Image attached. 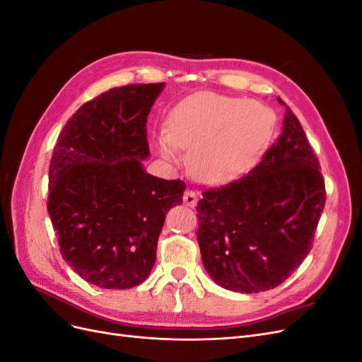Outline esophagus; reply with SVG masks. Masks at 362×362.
Segmentation results:
<instances>
[{
	"label": "esophagus",
	"mask_w": 362,
	"mask_h": 362,
	"mask_svg": "<svg viewBox=\"0 0 362 362\" xmlns=\"http://www.w3.org/2000/svg\"><path fill=\"white\" fill-rule=\"evenodd\" d=\"M196 202H198V194H196L193 190H185L184 193V204L193 208L196 205Z\"/></svg>",
	"instance_id": "esophagus-1"
}]
</instances>
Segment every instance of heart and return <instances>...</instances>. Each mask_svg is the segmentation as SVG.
<instances>
[{
	"instance_id": "b5f03b06",
	"label": "heart",
	"mask_w": 362,
	"mask_h": 362,
	"mask_svg": "<svg viewBox=\"0 0 362 362\" xmlns=\"http://www.w3.org/2000/svg\"><path fill=\"white\" fill-rule=\"evenodd\" d=\"M275 115L259 103L242 98L199 93L180 103L166 119L158 139L164 158H177V148L190 150L198 178L226 181L250 168L270 144Z\"/></svg>"
}]
</instances>
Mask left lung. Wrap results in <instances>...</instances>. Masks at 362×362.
<instances>
[{"mask_svg":"<svg viewBox=\"0 0 362 362\" xmlns=\"http://www.w3.org/2000/svg\"><path fill=\"white\" fill-rule=\"evenodd\" d=\"M286 105L282 133L242 178L198 202L196 237L213 281L237 293L272 290L313 247L326 202L325 180L299 119Z\"/></svg>","mask_w":362,"mask_h":362,"instance_id":"8db88e82","label":"left lung"}]
</instances>
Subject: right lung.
Wrapping results in <instances>:
<instances>
[{
    "label": "right lung",
    "instance_id": "1",
    "mask_svg": "<svg viewBox=\"0 0 362 362\" xmlns=\"http://www.w3.org/2000/svg\"><path fill=\"white\" fill-rule=\"evenodd\" d=\"M164 83L128 84L83 104L49 163L48 213L63 259L89 284L124 290L154 267L158 235L185 182L146 173V122Z\"/></svg>",
    "mask_w": 362,
    "mask_h": 362
}]
</instances>
